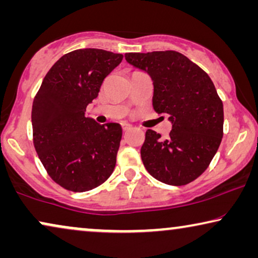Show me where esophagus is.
Segmentation results:
<instances>
[{
	"instance_id": "1",
	"label": "esophagus",
	"mask_w": 258,
	"mask_h": 258,
	"mask_svg": "<svg viewBox=\"0 0 258 258\" xmlns=\"http://www.w3.org/2000/svg\"><path fill=\"white\" fill-rule=\"evenodd\" d=\"M133 126L128 124V123H122V129L123 132H129V130H132Z\"/></svg>"
}]
</instances>
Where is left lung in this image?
Here are the masks:
<instances>
[{
    "mask_svg": "<svg viewBox=\"0 0 258 258\" xmlns=\"http://www.w3.org/2000/svg\"><path fill=\"white\" fill-rule=\"evenodd\" d=\"M126 62L154 81V110L169 116L167 139L148 129L141 157L148 172L169 185H185L200 177L223 137V103L209 75L175 50L128 52Z\"/></svg>",
    "mask_w": 258,
    "mask_h": 258,
    "instance_id": "8db88e82",
    "label": "left lung"
}]
</instances>
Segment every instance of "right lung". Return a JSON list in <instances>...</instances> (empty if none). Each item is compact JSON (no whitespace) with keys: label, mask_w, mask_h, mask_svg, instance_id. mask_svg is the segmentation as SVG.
<instances>
[{"label":"right lung","mask_w":258,"mask_h":258,"mask_svg":"<svg viewBox=\"0 0 258 258\" xmlns=\"http://www.w3.org/2000/svg\"><path fill=\"white\" fill-rule=\"evenodd\" d=\"M122 58L102 49L70 51L51 67L34 97L35 150L52 181L70 191L97 188L114 171L121 125L98 124L84 112Z\"/></svg>","instance_id":"obj_1"}]
</instances>
